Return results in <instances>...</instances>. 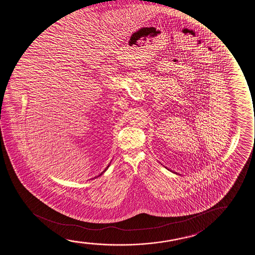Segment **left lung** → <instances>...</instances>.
<instances>
[{
    "instance_id": "obj_1",
    "label": "left lung",
    "mask_w": 255,
    "mask_h": 255,
    "mask_svg": "<svg viewBox=\"0 0 255 255\" xmlns=\"http://www.w3.org/2000/svg\"><path fill=\"white\" fill-rule=\"evenodd\" d=\"M174 173H176V174H177V172H174Z\"/></svg>"
}]
</instances>
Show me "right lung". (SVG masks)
<instances>
[{"label":"right lung","mask_w":255,"mask_h":255,"mask_svg":"<svg viewBox=\"0 0 255 255\" xmlns=\"http://www.w3.org/2000/svg\"><path fill=\"white\" fill-rule=\"evenodd\" d=\"M109 166H110V164H108V166H107V167L105 168V171H103V172H102L101 174L99 175V176H98V177H100V176H101V175L103 174V173H104V172H105V171H106V170H107V169H108ZM98 177H95V178H98Z\"/></svg>","instance_id":"1"}]
</instances>
